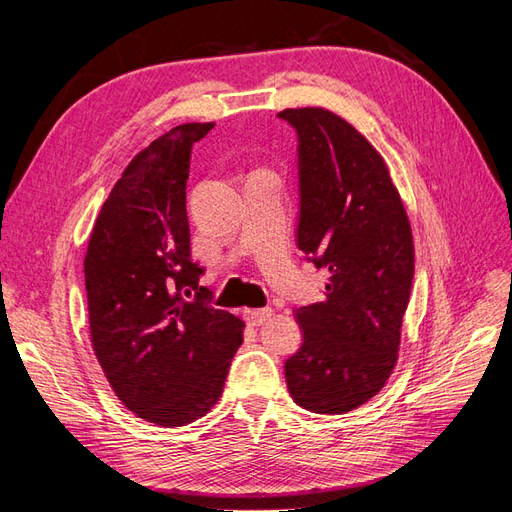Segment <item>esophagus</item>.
Wrapping results in <instances>:
<instances>
[{
    "instance_id": "34e87169",
    "label": "esophagus",
    "mask_w": 512,
    "mask_h": 512,
    "mask_svg": "<svg viewBox=\"0 0 512 512\" xmlns=\"http://www.w3.org/2000/svg\"><path fill=\"white\" fill-rule=\"evenodd\" d=\"M271 309H243V318L247 320V324H252V327H260L262 322H267L271 318Z\"/></svg>"
}]
</instances>
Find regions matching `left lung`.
<instances>
[{"label":"left lung","instance_id":"left-lung-1","mask_svg":"<svg viewBox=\"0 0 512 512\" xmlns=\"http://www.w3.org/2000/svg\"><path fill=\"white\" fill-rule=\"evenodd\" d=\"M299 134V250L329 271L324 301L299 307L303 344L284 365L305 410L346 414L393 374L414 277L412 228L389 166L320 106L280 113Z\"/></svg>","mask_w":512,"mask_h":512}]
</instances>
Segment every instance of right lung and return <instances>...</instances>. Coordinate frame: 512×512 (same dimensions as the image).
Here are the masks:
<instances>
[{"instance_id": "1", "label": "right lung", "mask_w": 512, "mask_h": 512, "mask_svg": "<svg viewBox=\"0 0 512 512\" xmlns=\"http://www.w3.org/2000/svg\"><path fill=\"white\" fill-rule=\"evenodd\" d=\"M215 123H181L123 170L85 254L91 344L121 404L181 427L220 399L245 324L209 305L192 262L185 181L192 145Z\"/></svg>"}]
</instances>
